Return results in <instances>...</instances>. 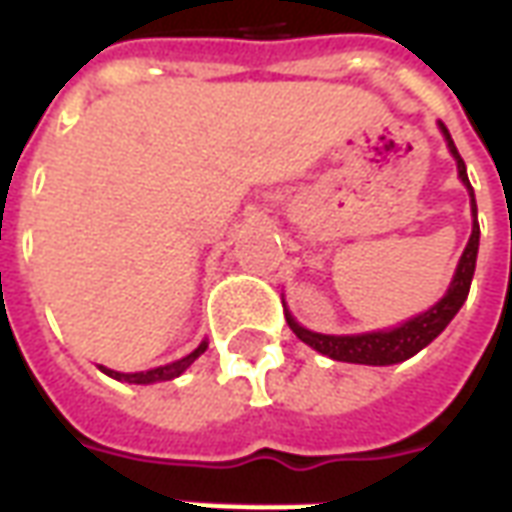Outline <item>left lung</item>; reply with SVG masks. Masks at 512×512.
Segmentation results:
<instances>
[{
	"label": "left lung",
	"mask_w": 512,
	"mask_h": 512,
	"mask_svg": "<svg viewBox=\"0 0 512 512\" xmlns=\"http://www.w3.org/2000/svg\"><path fill=\"white\" fill-rule=\"evenodd\" d=\"M441 134L447 139V147H450L452 158L458 164V178L469 191L472 197V235H469V244L463 249L461 260H458V268H455V277H452L450 288L441 296L430 310H425L417 318L400 323L395 329H381V332H365V334H318L304 329L290 312H285L288 318V326L293 329V334L299 337L301 343H307L310 348H315L318 354L329 356L334 362H351V365H397V362H406L414 354H419L428 343H433L444 329L447 323L458 315V310L463 307V301L469 296V288H472L474 277V263H477V246H480V224H477V202H474V189L469 183V175H466V164H463L458 147L452 142L450 131L444 123H439Z\"/></svg>",
	"instance_id": "left-lung-1"
}]
</instances>
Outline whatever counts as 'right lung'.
I'll return each instance as SVG.
<instances>
[{
    "label": "right lung",
    "instance_id": "add662e5",
    "mask_svg": "<svg viewBox=\"0 0 512 512\" xmlns=\"http://www.w3.org/2000/svg\"><path fill=\"white\" fill-rule=\"evenodd\" d=\"M205 348L208 343L202 340L189 356H183L178 362H172V365H164V367H153V370H145V373H117V370H109V367H101L106 376L117 378V381H128V384H156V381H172V378H178L183 370L189 365H194V359L200 354H205Z\"/></svg>",
    "mask_w": 512,
    "mask_h": 512
}]
</instances>
